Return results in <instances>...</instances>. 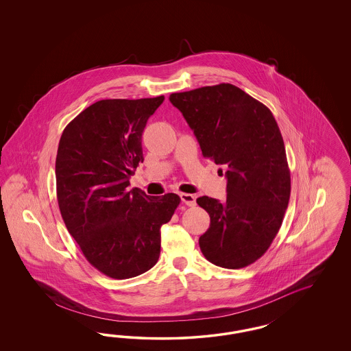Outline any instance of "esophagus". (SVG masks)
I'll return each mask as SVG.
<instances>
[{"label": "esophagus", "instance_id": "34e87169", "mask_svg": "<svg viewBox=\"0 0 351 351\" xmlns=\"http://www.w3.org/2000/svg\"><path fill=\"white\" fill-rule=\"evenodd\" d=\"M180 198L181 201L185 203L186 206H189V207H194L197 204L195 203V197L193 194H189V193H181Z\"/></svg>", "mask_w": 351, "mask_h": 351}]
</instances>
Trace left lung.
Returning <instances> with one entry per match:
<instances>
[{"label":"left lung","instance_id":"8db88e82","mask_svg":"<svg viewBox=\"0 0 351 351\" xmlns=\"http://www.w3.org/2000/svg\"><path fill=\"white\" fill-rule=\"evenodd\" d=\"M202 149L226 171V201L197 198L211 219L199 238L215 265L241 269L265 254L280 229L291 195L285 141L270 109L230 84L170 95ZM223 173V171H221Z\"/></svg>","mask_w":351,"mask_h":351}]
</instances>
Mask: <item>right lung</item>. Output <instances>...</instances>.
<instances>
[{
    "label": "right lung",
    "instance_id": "right-lung-1",
    "mask_svg": "<svg viewBox=\"0 0 351 351\" xmlns=\"http://www.w3.org/2000/svg\"><path fill=\"white\" fill-rule=\"evenodd\" d=\"M165 96L106 99L64 128L55 162L56 197L64 223L86 260L100 273L128 279L148 271L160 254V226L180 197L128 189L144 160L141 136Z\"/></svg>",
    "mask_w": 351,
    "mask_h": 351
}]
</instances>
